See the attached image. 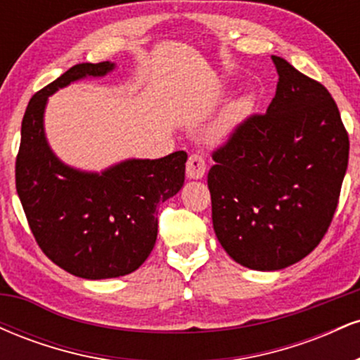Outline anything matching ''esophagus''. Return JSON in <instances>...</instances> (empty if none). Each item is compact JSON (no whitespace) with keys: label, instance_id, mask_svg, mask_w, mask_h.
Returning a JSON list of instances; mask_svg holds the SVG:
<instances>
[{"label":"esophagus","instance_id":"1","mask_svg":"<svg viewBox=\"0 0 360 360\" xmlns=\"http://www.w3.org/2000/svg\"><path fill=\"white\" fill-rule=\"evenodd\" d=\"M206 172V162L201 155L191 154L188 159V164H186V176L189 179H201Z\"/></svg>","mask_w":360,"mask_h":360}]
</instances>
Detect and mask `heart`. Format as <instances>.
I'll list each match as a JSON object with an SVG mask.
<instances>
[{
    "instance_id": "b5f03b06",
    "label": "heart",
    "mask_w": 360,
    "mask_h": 360,
    "mask_svg": "<svg viewBox=\"0 0 360 360\" xmlns=\"http://www.w3.org/2000/svg\"><path fill=\"white\" fill-rule=\"evenodd\" d=\"M247 110H249V101H247V100L235 103L232 108L226 111L225 118H223V122L220 125V130H218V131H220V134L223 135V134H226V131L232 130V128L237 125L238 122H240L243 115L247 113Z\"/></svg>"
}]
</instances>
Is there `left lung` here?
I'll return each instance as SVG.
<instances>
[{
	"label": "left lung",
	"instance_id": "left-lung-1",
	"mask_svg": "<svg viewBox=\"0 0 360 360\" xmlns=\"http://www.w3.org/2000/svg\"><path fill=\"white\" fill-rule=\"evenodd\" d=\"M272 60L279 81L269 108L235 127L208 172L218 242L255 271L284 269L321 242L349 164V134L328 89Z\"/></svg>",
	"mask_w": 360,
	"mask_h": 360
}]
</instances>
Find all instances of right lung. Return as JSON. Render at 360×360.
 I'll list each match as a JSON object with an SVG mask.
<instances>
[{"instance_id":"right-lung-1","label":"right lung","mask_w":360,"mask_h":360,"mask_svg":"<svg viewBox=\"0 0 360 360\" xmlns=\"http://www.w3.org/2000/svg\"><path fill=\"white\" fill-rule=\"evenodd\" d=\"M111 62L77 64L34 94L22 122L16 193L37 243L53 264L84 279L139 269L157 238V208L183 188L188 154L130 159L101 174L62 164L44 134L47 98L59 88L113 71Z\"/></svg>"}]
</instances>
